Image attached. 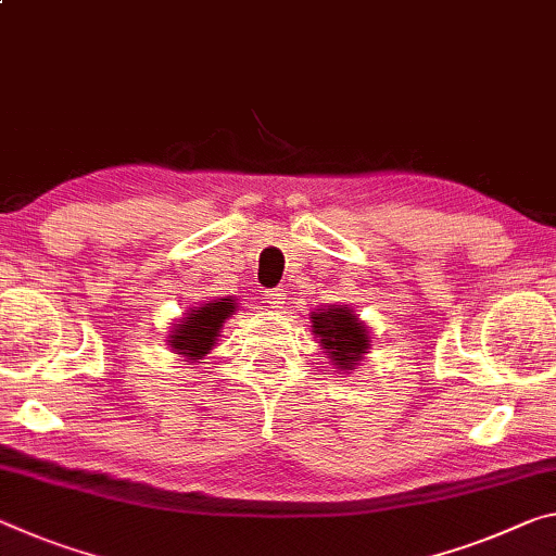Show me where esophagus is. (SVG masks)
<instances>
[{
	"label": "esophagus",
	"mask_w": 556,
	"mask_h": 556,
	"mask_svg": "<svg viewBox=\"0 0 556 556\" xmlns=\"http://www.w3.org/2000/svg\"><path fill=\"white\" fill-rule=\"evenodd\" d=\"M264 302H267L271 309H281L287 304V294L281 292H264Z\"/></svg>",
	"instance_id": "esophagus-1"
}]
</instances>
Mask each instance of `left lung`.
Here are the masks:
<instances>
[{
  "mask_svg": "<svg viewBox=\"0 0 556 556\" xmlns=\"http://www.w3.org/2000/svg\"><path fill=\"white\" fill-rule=\"evenodd\" d=\"M314 333H319L326 356L337 361V368L351 371L356 361L366 354L371 346L366 337L364 324H358L354 312L349 306H331V309H319L312 314Z\"/></svg>",
  "mask_w": 556,
  "mask_h": 556,
  "instance_id": "8db88e82",
  "label": "left lung"
}]
</instances>
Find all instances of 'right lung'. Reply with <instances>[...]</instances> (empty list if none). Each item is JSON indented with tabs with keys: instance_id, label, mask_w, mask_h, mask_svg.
Here are the masks:
<instances>
[{
	"instance_id": "1",
	"label": "right lung",
	"mask_w": 556,
	"mask_h": 556,
	"mask_svg": "<svg viewBox=\"0 0 556 556\" xmlns=\"http://www.w3.org/2000/svg\"><path fill=\"white\" fill-rule=\"evenodd\" d=\"M235 312L232 299H223V302H210L202 306H192L190 314L175 326L170 346L182 354L185 358L198 361L215 346L217 333L223 329L227 316Z\"/></svg>"
}]
</instances>
